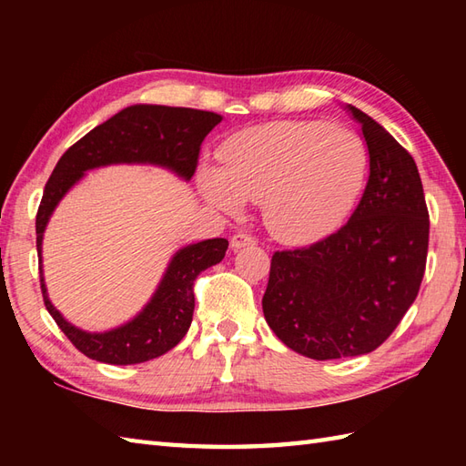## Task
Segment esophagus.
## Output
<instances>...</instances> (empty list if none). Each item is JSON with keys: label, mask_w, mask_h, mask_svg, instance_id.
<instances>
[{"label": "esophagus", "mask_w": 466, "mask_h": 466, "mask_svg": "<svg viewBox=\"0 0 466 466\" xmlns=\"http://www.w3.org/2000/svg\"><path fill=\"white\" fill-rule=\"evenodd\" d=\"M230 244H232L234 250L244 248V246H254V244H256V236H252V234H248V232H236V234L232 236Z\"/></svg>", "instance_id": "1"}]
</instances>
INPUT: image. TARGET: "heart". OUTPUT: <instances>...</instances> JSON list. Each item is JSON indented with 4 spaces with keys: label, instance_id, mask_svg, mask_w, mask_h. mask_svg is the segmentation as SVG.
<instances>
[{
    "label": "heart",
    "instance_id": "1",
    "mask_svg": "<svg viewBox=\"0 0 466 466\" xmlns=\"http://www.w3.org/2000/svg\"><path fill=\"white\" fill-rule=\"evenodd\" d=\"M204 170V196L224 212L262 202L268 232L286 244L322 238L359 196L369 152L359 134L324 122H270L242 130Z\"/></svg>",
    "mask_w": 466,
    "mask_h": 466
}]
</instances>
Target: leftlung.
<instances>
[{
  "mask_svg": "<svg viewBox=\"0 0 466 466\" xmlns=\"http://www.w3.org/2000/svg\"><path fill=\"white\" fill-rule=\"evenodd\" d=\"M369 146L370 174L350 220L304 248L276 250L262 310L302 356L332 360L379 349L420 289L429 208L412 156L349 106Z\"/></svg>",
  "mask_w": 466,
  "mask_h": 466,
  "instance_id": "8db88e82",
  "label": "left lung"
}]
</instances>
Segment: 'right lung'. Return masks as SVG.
Instances as JSON below:
<instances>
[{
	"instance_id": "right-lung-1",
	"label": "right lung",
	"mask_w": 466,
	"mask_h": 466,
	"mask_svg": "<svg viewBox=\"0 0 466 466\" xmlns=\"http://www.w3.org/2000/svg\"><path fill=\"white\" fill-rule=\"evenodd\" d=\"M220 122L222 117L218 114L192 110V107L130 106L67 147L49 176L37 208L35 234L39 264H42V238L49 216L86 170L120 162H147L170 167L184 180H190L198 167L204 137ZM226 250V238L186 246L172 258L146 309L134 320L110 332H84L66 322L47 299L42 268H39L44 304L59 330L87 359L106 364L152 360L172 350L184 339L192 324L194 282L198 274L220 262Z\"/></svg>"
}]
</instances>
